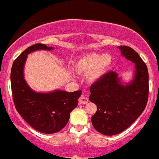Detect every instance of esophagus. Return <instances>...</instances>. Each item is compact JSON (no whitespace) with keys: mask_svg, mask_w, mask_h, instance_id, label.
Returning <instances> with one entry per match:
<instances>
[{"mask_svg":"<svg viewBox=\"0 0 159 159\" xmlns=\"http://www.w3.org/2000/svg\"><path fill=\"white\" fill-rule=\"evenodd\" d=\"M88 102V98L84 95V94H82L81 97L79 98V103L80 104H85Z\"/></svg>","mask_w":159,"mask_h":159,"instance_id":"obj_1","label":"esophagus"}]
</instances>
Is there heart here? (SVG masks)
<instances>
[{"label": "heart", "instance_id": "heart-1", "mask_svg": "<svg viewBox=\"0 0 159 159\" xmlns=\"http://www.w3.org/2000/svg\"><path fill=\"white\" fill-rule=\"evenodd\" d=\"M112 63V57L108 54L89 53L80 57L76 64L75 70L79 73H88L91 82L100 80L107 72Z\"/></svg>", "mask_w": 159, "mask_h": 159}]
</instances>
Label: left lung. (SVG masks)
<instances>
[{
	"mask_svg": "<svg viewBox=\"0 0 159 159\" xmlns=\"http://www.w3.org/2000/svg\"><path fill=\"white\" fill-rule=\"evenodd\" d=\"M122 56L134 63V79L122 84L115 72H108L90 86L89 100L97 107L91 118L93 128L102 134H117L131 126L142 114L149 92L147 66L128 46L118 47Z\"/></svg>",
	"mask_w": 159,
	"mask_h": 159,
	"instance_id": "8db88e82",
	"label": "left lung"
}]
</instances>
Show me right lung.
Returning a JSON list of instances; mask_svg holds the SVG:
<instances>
[{"mask_svg":"<svg viewBox=\"0 0 159 159\" xmlns=\"http://www.w3.org/2000/svg\"><path fill=\"white\" fill-rule=\"evenodd\" d=\"M52 50L44 44H35L26 48L13 62L11 83L15 108L27 123L44 134L56 133L68 123L70 113L78 105L82 91L57 90L38 93L27 84L24 66L29 53L37 50Z\"/></svg>","mask_w":159,"mask_h":159,"instance_id":"right-lung-1","label":"right lung"}]
</instances>
